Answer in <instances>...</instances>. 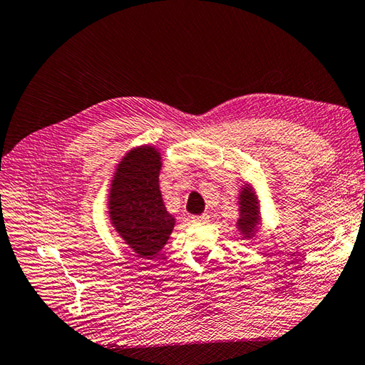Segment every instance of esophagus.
Returning a JSON list of instances; mask_svg holds the SVG:
<instances>
[{"label":"esophagus","mask_w":365,"mask_h":365,"mask_svg":"<svg viewBox=\"0 0 365 365\" xmlns=\"http://www.w3.org/2000/svg\"><path fill=\"white\" fill-rule=\"evenodd\" d=\"M191 218V221L192 223H205V221H209V215H192V217H190Z\"/></svg>","instance_id":"esophagus-1"}]
</instances>
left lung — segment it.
<instances>
[{"label":"left lung","instance_id":"left-lung-1","mask_svg":"<svg viewBox=\"0 0 365 365\" xmlns=\"http://www.w3.org/2000/svg\"><path fill=\"white\" fill-rule=\"evenodd\" d=\"M256 225H258V202L252 190H244L240 195V218L237 226L250 235Z\"/></svg>","mask_w":365,"mask_h":365}]
</instances>
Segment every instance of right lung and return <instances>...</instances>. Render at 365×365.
<instances>
[{
	"instance_id": "1",
	"label": "right lung",
	"mask_w": 365,
	"mask_h": 365,
	"mask_svg": "<svg viewBox=\"0 0 365 365\" xmlns=\"http://www.w3.org/2000/svg\"><path fill=\"white\" fill-rule=\"evenodd\" d=\"M160 153L139 147L120 163L112 182L109 213L115 230L139 256L160 253L174 227L158 185Z\"/></svg>"
}]
</instances>
